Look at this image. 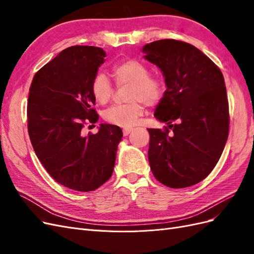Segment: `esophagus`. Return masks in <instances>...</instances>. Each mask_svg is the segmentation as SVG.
Segmentation results:
<instances>
[{
    "label": "esophagus",
    "instance_id": "34e87169",
    "mask_svg": "<svg viewBox=\"0 0 254 254\" xmlns=\"http://www.w3.org/2000/svg\"><path fill=\"white\" fill-rule=\"evenodd\" d=\"M132 131V129L131 128H124L123 129V133H124V135L126 136V135H128L130 132Z\"/></svg>",
    "mask_w": 254,
    "mask_h": 254
}]
</instances>
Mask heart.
Listing matches in <instances>:
<instances>
[{"label":"heart","instance_id":"obj_1","mask_svg":"<svg viewBox=\"0 0 254 254\" xmlns=\"http://www.w3.org/2000/svg\"><path fill=\"white\" fill-rule=\"evenodd\" d=\"M112 76L118 86L130 84L127 99L130 103L115 105L105 112L106 122L112 125L130 128L136 124L144 112L142 103L155 106L163 97L164 83L158 76L149 75V68L135 59H128L112 66ZM91 91L95 101L105 105L111 101L114 87L103 73L94 76Z\"/></svg>","mask_w":254,"mask_h":254}]
</instances>
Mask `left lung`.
<instances>
[{"mask_svg":"<svg viewBox=\"0 0 254 254\" xmlns=\"http://www.w3.org/2000/svg\"><path fill=\"white\" fill-rule=\"evenodd\" d=\"M143 52L162 71L167 87L155 118L168 126L148 129L150 170L168 188L194 186L213 171L228 140L224 75L200 50L180 40H158Z\"/></svg>","mask_w":254,"mask_h":254,"instance_id":"8db88e82","label":"left lung"}]
</instances>
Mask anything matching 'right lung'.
<instances>
[{"label":"right lung","mask_w":254,"mask_h":254,"mask_svg":"<svg viewBox=\"0 0 254 254\" xmlns=\"http://www.w3.org/2000/svg\"><path fill=\"white\" fill-rule=\"evenodd\" d=\"M105 57L101 48H67L35 74L29 88L27 129L36 155L54 180L78 191L110 179L123 137L109 124L82 135L84 125L98 120L91 84Z\"/></svg>","instance_id":"add662e5"}]
</instances>
